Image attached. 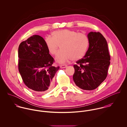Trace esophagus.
I'll list each match as a JSON object with an SVG mask.
<instances>
[{
    "instance_id": "obj_1",
    "label": "esophagus",
    "mask_w": 127,
    "mask_h": 127,
    "mask_svg": "<svg viewBox=\"0 0 127 127\" xmlns=\"http://www.w3.org/2000/svg\"><path fill=\"white\" fill-rule=\"evenodd\" d=\"M67 66V65H65V64H62V65H60L61 68H66Z\"/></svg>"
}]
</instances>
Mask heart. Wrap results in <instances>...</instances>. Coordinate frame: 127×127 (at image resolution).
Returning <instances> with one entry per match:
<instances>
[{"label":"heart","instance_id":"obj_1","mask_svg":"<svg viewBox=\"0 0 127 127\" xmlns=\"http://www.w3.org/2000/svg\"><path fill=\"white\" fill-rule=\"evenodd\" d=\"M44 42L49 53L56 54L59 45L61 51L57 55V62L64 64L73 59L77 61L85 55L89 45V39L85 34L77 31L63 29L54 31L52 36H46Z\"/></svg>","mask_w":127,"mask_h":127}]
</instances>
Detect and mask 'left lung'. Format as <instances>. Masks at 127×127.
Masks as SVG:
<instances>
[{"label":"left lung","mask_w":127,"mask_h":127,"mask_svg":"<svg viewBox=\"0 0 127 127\" xmlns=\"http://www.w3.org/2000/svg\"><path fill=\"white\" fill-rule=\"evenodd\" d=\"M89 47L83 58L74 65L73 76L76 85L84 90L96 89L106 79L110 57L107 40L100 32L88 35Z\"/></svg>","instance_id":"left-lung-1"}]
</instances>
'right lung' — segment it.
I'll return each mask as SVG.
<instances>
[{
	"label": "right lung",
	"instance_id": "1",
	"mask_svg": "<svg viewBox=\"0 0 127 127\" xmlns=\"http://www.w3.org/2000/svg\"><path fill=\"white\" fill-rule=\"evenodd\" d=\"M18 54V70L25 85L36 92L50 90L53 78L60 67L52 66L54 60L44 39L38 35L30 37L20 43Z\"/></svg>",
	"mask_w": 127,
	"mask_h": 127
}]
</instances>
